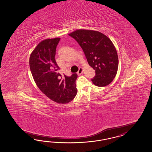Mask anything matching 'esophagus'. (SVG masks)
<instances>
[{
  "label": "esophagus",
  "mask_w": 152,
  "mask_h": 152,
  "mask_svg": "<svg viewBox=\"0 0 152 152\" xmlns=\"http://www.w3.org/2000/svg\"><path fill=\"white\" fill-rule=\"evenodd\" d=\"M83 72V68H82V67H80L79 69V70L78 71V72H77V74L79 75H80L82 74Z\"/></svg>",
  "instance_id": "34e87169"
}]
</instances>
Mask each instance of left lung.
Segmentation results:
<instances>
[{
  "label": "left lung",
  "mask_w": 152,
  "mask_h": 152,
  "mask_svg": "<svg viewBox=\"0 0 152 152\" xmlns=\"http://www.w3.org/2000/svg\"><path fill=\"white\" fill-rule=\"evenodd\" d=\"M68 35L77 40L89 65L95 70L93 83L98 87L109 85L116 76L119 64L117 50L111 40L99 31L92 30L77 29Z\"/></svg>",
  "instance_id": "obj_1"
}]
</instances>
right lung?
Segmentation results:
<instances>
[{"label":"right lung","mask_w":152,"mask_h":152,"mask_svg":"<svg viewBox=\"0 0 152 152\" xmlns=\"http://www.w3.org/2000/svg\"><path fill=\"white\" fill-rule=\"evenodd\" d=\"M61 38L44 39L31 53L29 66L35 83L39 89L53 101L65 104L74 99L77 93L75 80L77 74L61 77L56 70V48Z\"/></svg>","instance_id":"obj_1"}]
</instances>
